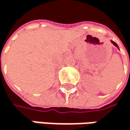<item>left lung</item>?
Here are the masks:
<instances>
[{
	"label": "left lung",
	"mask_w": 130,
	"mask_h": 130,
	"mask_svg": "<svg viewBox=\"0 0 130 130\" xmlns=\"http://www.w3.org/2000/svg\"><path fill=\"white\" fill-rule=\"evenodd\" d=\"M111 42H112V44H114L115 46H116L117 48H119V47H118V45H117V44H116V43L115 41H111Z\"/></svg>",
	"instance_id": "left-lung-1"
}]
</instances>
